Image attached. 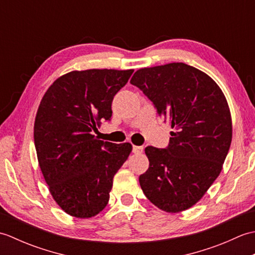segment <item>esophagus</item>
<instances>
[{
    "mask_svg": "<svg viewBox=\"0 0 255 255\" xmlns=\"http://www.w3.org/2000/svg\"><path fill=\"white\" fill-rule=\"evenodd\" d=\"M132 152L134 154H141L143 152V147H141V145H133Z\"/></svg>",
    "mask_w": 255,
    "mask_h": 255,
    "instance_id": "obj_1",
    "label": "esophagus"
}]
</instances>
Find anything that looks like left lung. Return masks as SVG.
Masks as SVG:
<instances>
[{
    "instance_id": "left-lung-1",
    "label": "left lung",
    "mask_w": 255,
    "mask_h": 255,
    "mask_svg": "<svg viewBox=\"0 0 255 255\" xmlns=\"http://www.w3.org/2000/svg\"><path fill=\"white\" fill-rule=\"evenodd\" d=\"M130 83L175 129L165 149L145 148L150 164L139 176L140 186L158 208L186 210L223 169L232 138L228 103L213 79L183 62L140 69Z\"/></svg>"
}]
</instances>
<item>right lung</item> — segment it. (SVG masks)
Instances as JSON below:
<instances>
[{"label": "right lung", "mask_w": 255, "mask_h": 255, "mask_svg": "<svg viewBox=\"0 0 255 255\" xmlns=\"http://www.w3.org/2000/svg\"><path fill=\"white\" fill-rule=\"evenodd\" d=\"M133 70L72 71L52 83L38 108L34 140L50 194L70 216L91 218L106 207L113 178L130 143L102 141L93 131L111 121L114 96Z\"/></svg>", "instance_id": "right-lung-1"}]
</instances>
